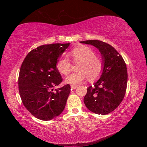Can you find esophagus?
<instances>
[{
  "mask_svg": "<svg viewBox=\"0 0 147 147\" xmlns=\"http://www.w3.org/2000/svg\"><path fill=\"white\" fill-rule=\"evenodd\" d=\"M71 88L72 89H75L78 88V86H77V85H71Z\"/></svg>",
  "mask_w": 147,
  "mask_h": 147,
  "instance_id": "1",
  "label": "esophagus"
}]
</instances>
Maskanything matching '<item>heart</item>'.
I'll use <instances>...</instances> for the list:
<instances>
[{"instance_id":"obj_1","label":"heart","mask_w":147,"mask_h":147,"mask_svg":"<svg viewBox=\"0 0 147 147\" xmlns=\"http://www.w3.org/2000/svg\"><path fill=\"white\" fill-rule=\"evenodd\" d=\"M74 60L80 61L77 70L78 71L67 77L65 80L71 84H78L88 77L90 81L98 78L103 71L104 63L99 57L94 55V52L90 47L82 45L76 47L71 52ZM57 69L61 74L67 75L71 70L70 60L63 56L57 63Z\"/></svg>"}]
</instances>
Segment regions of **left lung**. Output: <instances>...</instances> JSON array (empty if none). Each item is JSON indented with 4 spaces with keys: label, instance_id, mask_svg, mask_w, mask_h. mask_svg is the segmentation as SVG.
Instances as JSON below:
<instances>
[{
    "label": "left lung",
    "instance_id": "8db88e82",
    "mask_svg": "<svg viewBox=\"0 0 147 147\" xmlns=\"http://www.w3.org/2000/svg\"><path fill=\"white\" fill-rule=\"evenodd\" d=\"M97 49L104 68L94 86L87 89L84 102L91 112L106 115L121 104L125 95L128 82L127 69L123 57L112 46L98 40L80 41Z\"/></svg>",
    "mask_w": 147,
    "mask_h": 147
}]
</instances>
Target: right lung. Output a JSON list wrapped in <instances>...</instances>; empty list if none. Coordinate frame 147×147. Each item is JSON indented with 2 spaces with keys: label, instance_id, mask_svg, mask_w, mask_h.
<instances>
[{
  "label": "right lung",
  "instance_id": "1",
  "mask_svg": "<svg viewBox=\"0 0 147 147\" xmlns=\"http://www.w3.org/2000/svg\"><path fill=\"white\" fill-rule=\"evenodd\" d=\"M68 43L44 45L27 54L19 75V91L25 108L36 118L50 121L65 107L71 86L54 89L62 78L56 65Z\"/></svg>",
  "mask_w": 147,
  "mask_h": 147
}]
</instances>
